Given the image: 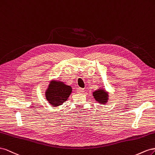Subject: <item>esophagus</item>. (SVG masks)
Listing matches in <instances>:
<instances>
[{
    "label": "esophagus",
    "mask_w": 155,
    "mask_h": 155,
    "mask_svg": "<svg viewBox=\"0 0 155 155\" xmlns=\"http://www.w3.org/2000/svg\"><path fill=\"white\" fill-rule=\"evenodd\" d=\"M77 92H78V93H80V94H82V93L84 92V90L83 88H81V87H78V88H77Z\"/></svg>",
    "instance_id": "esophagus-1"
}]
</instances>
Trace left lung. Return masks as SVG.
I'll return each instance as SVG.
<instances>
[{
  "mask_svg": "<svg viewBox=\"0 0 155 155\" xmlns=\"http://www.w3.org/2000/svg\"><path fill=\"white\" fill-rule=\"evenodd\" d=\"M93 96H94L97 102L101 104H105L107 103L109 97L108 93L103 88H99V89L93 92Z\"/></svg>",
  "mask_w": 155,
  "mask_h": 155,
  "instance_id": "8db88e82",
  "label": "left lung"
}]
</instances>
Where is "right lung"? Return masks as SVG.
Instances as JSON below:
<instances>
[{
    "mask_svg": "<svg viewBox=\"0 0 155 155\" xmlns=\"http://www.w3.org/2000/svg\"><path fill=\"white\" fill-rule=\"evenodd\" d=\"M72 92V87L64 82L52 80L45 91L47 101L52 107H58L67 101Z\"/></svg>",
    "mask_w": 155,
    "mask_h": 155,
    "instance_id": "right-lung-1",
    "label": "right lung"
}]
</instances>
